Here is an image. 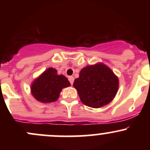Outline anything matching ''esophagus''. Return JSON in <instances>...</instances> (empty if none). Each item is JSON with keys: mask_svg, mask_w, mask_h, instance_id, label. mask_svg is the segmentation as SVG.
<instances>
[{"mask_svg": "<svg viewBox=\"0 0 150 150\" xmlns=\"http://www.w3.org/2000/svg\"><path fill=\"white\" fill-rule=\"evenodd\" d=\"M68 79H69V82H70V84H71V85L73 84V82H74V77L69 76V78H68Z\"/></svg>", "mask_w": 150, "mask_h": 150, "instance_id": "esophagus-1", "label": "esophagus"}]
</instances>
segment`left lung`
I'll list each match as a JSON object with an SVG mask.
<instances>
[{"instance_id":"left-lung-1","label":"left lung","mask_w":150,"mask_h":150,"mask_svg":"<svg viewBox=\"0 0 150 150\" xmlns=\"http://www.w3.org/2000/svg\"><path fill=\"white\" fill-rule=\"evenodd\" d=\"M73 86L83 104L100 108L113 100L119 87L118 78L109 67L96 63L83 68Z\"/></svg>"}]
</instances>
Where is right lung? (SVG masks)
Here are the masks:
<instances>
[{
    "mask_svg": "<svg viewBox=\"0 0 150 150\" xmlns=\"http://www.w3.org/2000/svg\"><path fill=\"white\" fill-rule=\"evenodd\" d=\"M70 83L63 75H58L57 70L49 67L33 81L30 91L33 97L42 103L56 102L62 88L69 87Z\"/></svg>",
    "mask_w": 150,
    "mask_h": 150,
    "instance_id": "1",
    "label": "right lung"
}]
</instances>
